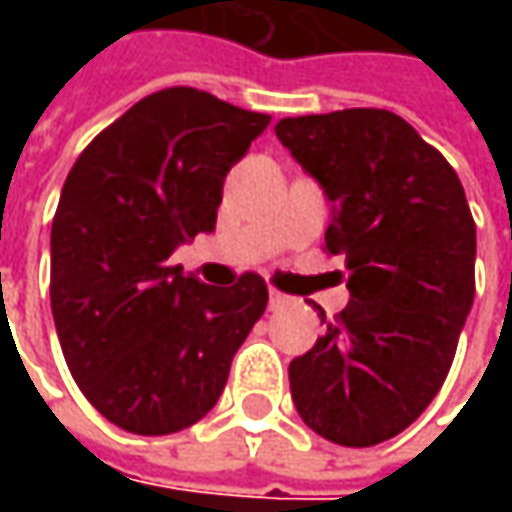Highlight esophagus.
<instances>
[{"label":"esophagus","mask_w":512,"mask_h":512,"mask_svg":"<svg viewBox=\"0 0 512 512\" xmlns=\"http://www.w3.org/2000/svg\"><path fill=\"white\" fill-rule=\"evenodd\" d=\"M287 302H290V299H287L285 293H279V290H270V302H267V305H270V310H282Z\"/></svg>","instance_id":"34e87169"}]
</instances>
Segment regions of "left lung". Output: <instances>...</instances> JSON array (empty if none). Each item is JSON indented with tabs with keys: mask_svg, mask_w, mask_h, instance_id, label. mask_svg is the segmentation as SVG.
<instances>
[{
	"mask_svg": "<svg viewBox=\"0 0 512 512\" xmlns=\"http://www.w3.org/2000/svg\"><path fill=\"white\" fill-rule=\"evenodd\" d=\"M276 136L333 202L325 250L344 259L350 290L336 325L287 367L290 396L327 442L373 447L447 379L476 293V222L456 170L390 110L290 116Z\"/></svg>",
	"mask_w": 512,
	"mask_h": 512,
	"instance_id": "obj_1",
	"label": "left lung"
}]
</instances>
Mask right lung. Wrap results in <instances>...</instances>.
I'll use <instances>...</instances> for the list:
<instances>
[{
	"instance_id": "add662e5",
	"label": "right lung",
	"mask_w": 512,
	"mask_h": 512,
	"mask_svg": "<svg viewBox=\"0 0 512 512\" xmlns=\"http://www.w3.org/2000/svg\"><path fill=\"white\" fill-rule=\"evenodd\" d=\"M270 125L196 88H165L70 168L50 227V307L79 390L108 422L168 436L219 402L267 307L259 273L213 287L170 253L216 227L227 170Z\"/></svg>"
}]
</instances>
